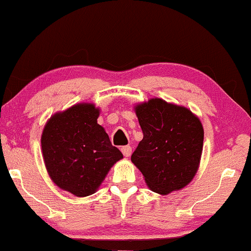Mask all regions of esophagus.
<instances>
[{
    "instance_id": "1",
    "label": "esophagus",
    "mask_w": 251,
    "mask_h": 251,
    "mask_svg": "<svg viewBox=\"0 0 251 251\" xmlns=\"http://www.w3.org/2000/svg\"><path fill=\"white\" fill-rule=\"evenodd\" d=\"M121 152L124 153V156L125 157H128L132 152V148L130 147V145H125V147L121 148Z\"/></svg>"
}]
</instances>
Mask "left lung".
<instances>
[{
    "label": "left lung",
    "instance_id": "8db88e82",
    "mask_svg": "<svg viewBox=\"0 0 251 251\" xmlns=\"http://www.w3.org/2000/svg\"><path fill=\"white\" fill-rule=\"evenodd\" d=\"M143 139L131 161L144 175L151 191L168 194L194 177L203 145L199 118L186 107L151 99L136 107Z\"/></svg>",
    "mask_w": 251,
    "mask_h": 251
}]
</instances>
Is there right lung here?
<instances>
[{"instance_id":"1","label":"right lung","mask_w":251,"mask_h":251,"mask_svg":"<svg viewBox=\"0 0 251 251\" xmlns=\"http://www.w3.org/2000/svg\"><path fill=\"white\" fill-rule=\"evenodd\" d=\"M99 113L92 103L75 104L54 114L41 136L50 177L76 197L93 194L113 164L123 158L98 124Z\"/></svg>"}]
</instances>
